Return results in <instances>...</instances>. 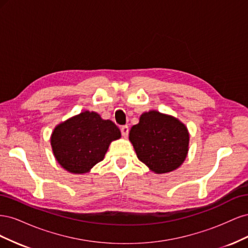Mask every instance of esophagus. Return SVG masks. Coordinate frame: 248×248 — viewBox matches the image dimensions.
<instances>
[{"label":"esophagus","mask_w":248,"mask_h":248,"mask_svg":"<svg viewBox=\"0 0 248 248\" xmlns=\"http://www.w3.org/2000/svg\"><path fill=\"white\" fill-rule=\"evenodd\" d=\"M128 132H129V127L128 126L124 125V126L121 127V133H122V136L124 138H127V136H128Z\"/></svg>","instance_id":"esophagus-1"}]
</instances>
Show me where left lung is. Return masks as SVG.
Listing matches in <instances>:
<instances>
[{
  "mask_svg": "<svg viewBox=\"0 0 248 248\" xmlns=\"http://www.w3.org/2000/svg\"><path fill=\"white\" fill-rule=\"evenodd\" d=\"M138 158L156 174L178 169L188 153L189 133L172 116L157 110L144 112L129 132Z\"/></svg>",
  "mask_w": 248,
  "mask_h": 248,
  "instance_id": "1",
  "label": "left lung"
}]
</instances>
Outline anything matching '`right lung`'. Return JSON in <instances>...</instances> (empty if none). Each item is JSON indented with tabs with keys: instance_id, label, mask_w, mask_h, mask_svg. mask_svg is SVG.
Wrapping results in <instances>:
<instances>
[{
	"instance_id": "1",
	"label": "right lung",
	"mask_w": 248,
	"mask_h": 248,
	"mask_svg": "<svg viewBox=\"0 0 248 248\" xmlns=\"http://www.w3.org/2000/svg\"><path fill=\"white\" fill-rule=\"evenodd\" d=\"M121 132L110 120L95 111H82L59 124L50 138L57 161L73 174H85L103 160L112 140Z\"/></svg>"
}]
</instances>
